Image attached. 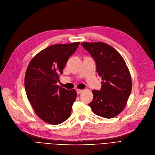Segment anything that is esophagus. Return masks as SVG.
Instances as JSON below:
<instances>
[{"label": "esophagus", "mask_w": 155, "mask_h": 155, "mask_svg": "<svg viewBox=\"0 0 155 155\" xmlns=\"http://www.w3.org/2000/svg\"><path fill=\"white\" fill-rule=\"evenodd\" d=\"M83 92V90L82 89H77V94H81Z\"/></svg>", "instance_id": "esophagus-1"}]
</instances>
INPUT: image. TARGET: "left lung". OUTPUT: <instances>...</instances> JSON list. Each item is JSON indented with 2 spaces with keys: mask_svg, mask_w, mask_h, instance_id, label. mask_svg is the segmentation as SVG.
Wrapping results in <instances>:
<instances>
[{
  "mask_svg": "<svg viewBox=\"0 0 155 155\" xmlns=\"http://www.w3.org/2000/svg\"><path fill=\"white\" fill-rule=\"evenodd\" d=\"M93 57L96 71L102 78L100 91L93 90V99L89 107L96 115L107 119L121 112L131 91V78L126 62L118 51L109 45L81 43Z\"/></svg>",
  "mask_w": 155,
  "mask_h": 155,
  "instance_id": "8db88e82",
  "label": "left lung"
}]
</instances>
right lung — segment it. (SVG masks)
<instances>
[{"instance_id":"obj_1","label":"right lung","mask_w":155,"mask_h":155,"mask_svg":"<svg viewBox=\"0 0 155 155\" xmlns=\"http://www.w3.org/2000/svg\"><path fill=\"white\" fill-rule=\"evenodd\" d=\"M79 44L50 46L34 57L27 67L25 76L27 98L37 115L46 123L59 124L71 116L76 91L59 87L57 83Z\"/></svg>"}]
</instances>
